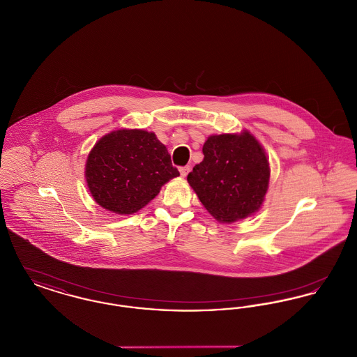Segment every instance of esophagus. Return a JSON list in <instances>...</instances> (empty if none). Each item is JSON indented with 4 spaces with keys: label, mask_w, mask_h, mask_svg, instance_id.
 Listing matches in <instances>:
<instances>
[{
    "label": "esophagus",
    "mask_w": 357,
    "mask_h": 357,
    "mask_svg": "<svg viewBox=\"0 0 357 357\" xmlns=\"http://www.w3.org/2000/svg\"><path fill=\"white\" fill-rule=\"evenodd\" d=\"M190 170H191V167H190V166H185V167H181V169H179V172H181V175H182L183 178H186Z\"/></svg>",
    "instance_id": "obj_1"
}]
</instances>
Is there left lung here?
<instances>
[{
    "label": "left lung",
    "mask_w": 357,
    "mask_h": 357,
    "mask_svg": "<svg viewBox=\"0 0 357 357\" xmlns=\"http://www.w3.org/2000/svg\"><path fill=\"white\" fill-rule=\"evenodd\" d=\"M204 160L187 175L204 208L221 223L257 213L269 188L271 167L262 144L248 130L210 135Z\"/></svg>",
    "instance_id": "1"
}]
</instances>
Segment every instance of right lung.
I'll return each mask as SVG.
<instances>
[{
  "mask_svg": "<svg viewBox=\"0 0 357 357\" xmlns=\"http://www.w3.org/2000/svg\"><path fill=\"white\" fill-rule=\"evenodd\" d=\"M86 186L102 208L134 214L179 176L166 146L153 132L121 128L100 137L85 162Z\"/></svg>",
  "mask_w": 357,
  "mask_h": 357,
  "instance_id": "add662e5",
  "label": "right lung"
}]
</instances>
